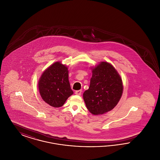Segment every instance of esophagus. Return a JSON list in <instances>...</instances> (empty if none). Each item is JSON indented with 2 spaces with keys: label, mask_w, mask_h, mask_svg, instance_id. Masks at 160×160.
Instances as JSON below:
<instances>
[{
  "label": "esophagus",
  "mask_w": 160,
  "mask_h": 160,
  "mask_svg": "<svg viewBox=\"0 0 160 160\" xmlns=\"http://www.w3.org/2000/svg\"><path fill=\"white\" fill-rule=\"evenodd\" d=\"M82 91L81 90H78V91L75 92V93L77 95H80L82 94Z\"/></svg>",
  "instance_id": "34e87169"
}]
</instances>
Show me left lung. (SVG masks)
<instances>
[{
    "label": "left lung",
    "instance_id": "left-lung-1",
    "mask_svg": "<svg viewBox=\"0 0 160 160\" xmlns=\"http://www.w3.org/2000/svg\"><path fill=\"white\" fill-rule=\"evenodd\" d=\"M91 69L90 86L83 93L84 101L92 114H104L113 109L122 97V78L114 67L107 62H99Z\"/></svg>",
    "mask_w": 160,
    "mask_h": 160
}]
</instances>
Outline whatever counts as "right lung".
<instances>
[{
	"mask_svg": "<svg viewBox=\"0 0 160 160\" xmlns=\"http://www.w3.org/2000/svg\"><path fill=\"white\" fill-rule=\"evenodd\" d=\"M68 72V67L58 61L46 69L40 77L38 80L40 95L50 106H62L73 94L69 82Z\"/></svg>",
	"mask_w": 160,
	"mask_h": 160,
	"instance_id": "add662e5",
	"label": "right lung"
}]
</instances>
